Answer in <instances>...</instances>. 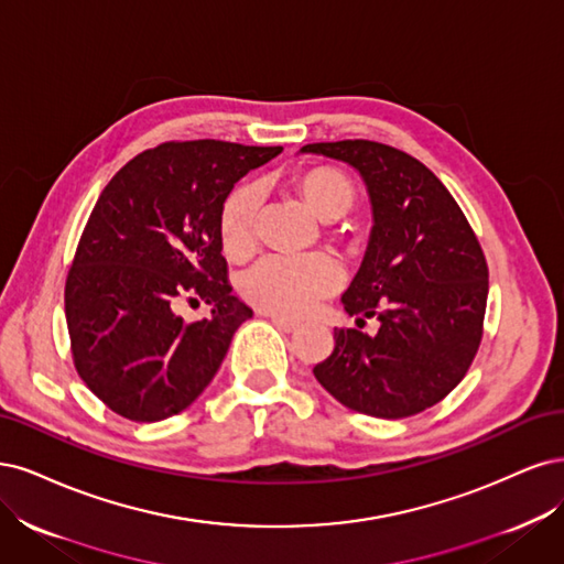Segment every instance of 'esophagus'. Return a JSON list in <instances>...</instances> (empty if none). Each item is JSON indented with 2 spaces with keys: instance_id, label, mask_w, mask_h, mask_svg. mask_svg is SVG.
<instances>
[{
  "instance_id": "obj_1",
  "label": "esophagus",
  "mask_w": 564,
  "mask_h": 564,
  "mask_svg": "<svg viewBox=\"0 0 564 564\" xmlns=\"http://www.w3.org/2000/svg\"><path fill=\"white\" fill-rule=\"evenodd\" d=\"M269 318H271V323H274L281 333H295V330L300 328V325H297L295 321L283 318V316H274V314H271Z\"/></svg>"
}]
</instances>
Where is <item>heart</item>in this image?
I'll return each instance as SVG.
<instances>
[{
    "label": "heart",
    "instance_id": "heart-1",
    "mask_svg": "<svg viewBox=\"0 0 564 564\" xmlns=\"http://www.w3.org/2000/svg\"><path fill=\"white\" fill-rule=\"evenodd\" d=\"M297 187L323 220L347 213L354 206V185L347 175L333 169H312L300 175ZM262 206V187L246 183L236 187L220 210V239L227 256L246 258L258 241V215ZM344 283L339 260L328 252L288 256L271 252L248 267L241 279V295L274 316H304Z\"/></svg>",
    "mask_w": 564,
    "mask_h": 564
}]
</instances>
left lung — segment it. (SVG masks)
<instances>
[{"label": "left lung", "instance_id": "1", "mask_svg": "<svg viewBox=\"0 0 564 564\" xmlns=\"http://www.w3.org/2000/svg\"><path fill=\"white\" fill-rule=\"evenodd\" d=\"M354 166L368 187L372 231L344 312L377 316V335L335 330L314 368L349 410L403 420L443 398L474 362L487 306V262L466 215L422 161L372 140L304 144Z\"/></svg>", "mask_w": 564, "mask_h": 564}]
</instances>
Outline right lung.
I'll use <instances>...</instances> for the list:
<instances>
[{
  "label": "right lung",
  "mask_w": 564,
  "mask_h": 564,
  "mask_svg": "<svg viewBox=\"0 0 564 564\" xmlns=\"http://www.w3.org/2000/svg\"><path fill=\"white\" fill-rule=\"evenodd\" d=\"M283 148L163 142L110 180L65 281L72 358L86 387L131 422L189 408L220 370L252 308L231 295L220 210L239 180ZM183 299L212 316L187 324Z\"/></svg>",
  "instance_id": "obj_1"
}]
</instances>
